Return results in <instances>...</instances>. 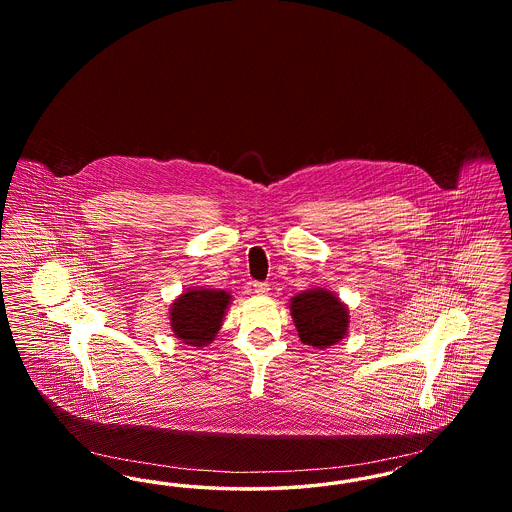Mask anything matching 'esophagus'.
Listing matches in <instances>:
<instances>
[{
	"label": "esophagus",
	"mask_w": 512,
	"mask_h": 512,
	"mask_svg": "<svg viewBox=\"0 0 512 512\" xmlns=\"http://www.w3.org/2000/svg\"><path fill=\"white\" fill-rule=\"evenodd\" d=\"M253 290H255L257 295H267L268 290H270V284H267V282H255Z\"/></svg>",
	"instance_id": "34e87169"
}]
</instances>
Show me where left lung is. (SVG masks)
Instances as JSON below:
<instances>
[{"label": "left lung", "mask_w": 512, "mask_h": 512, "mask_svg": "<svg viewBox=\"0 0 512 512\" xmlns=\"http://www.w3.org/2000/svg\"><path fill=\"white\" fill-rule=\"evenodd\" d=\"M297 334L305 345L326 349L347 336L349 311L336 293L313 288L293 295L290 301Z\"/></svg>", "instance_id": "8db88e82"}]
</instances>
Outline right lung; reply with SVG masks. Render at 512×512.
Here are the masks:
<instances>
[{"label": "right lung", "instance_id": "1", "mask_svg": "<svg viewBox=\"0 0 512 512\" xmlns=\"http://www.w3.org/2000/svg\"><path fill=\"white\" fill-rule=\"evenodd\" d=\"M230 301L232 295L224 290L188 288L171 305L174 336L192 347L209 345L219 334Z\"/></svg>", "mask_w": 512, "mask_h": 512}]
</instances>
